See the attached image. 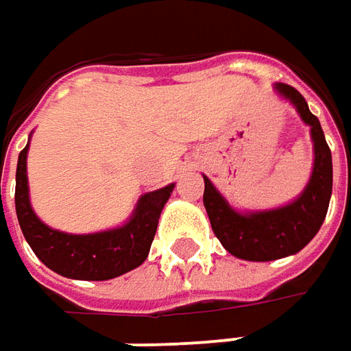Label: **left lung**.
I'll use <instances>...</instances> for the list:
<instances>
[{"mask_svg": "<svg viewBox=\"0 0 351 351\" xmlns=\"http://www.w3.org/2000/svg\"><path fill=\"white\" fill-rule=\"evenodd\" d=\"M275 92L290 101L309 126L313 142V171L306 188L286 206L263 211H238L215 184L204 176V206L209 223L228 254L245 261H275L304 250L319 232L332 194V156L321 123L295 88L276 82Z\"/></svg>", "mask_w": 351, "mask_h": 351, "instance_id": "left-lung-1", "label": "left lung"}]
</instances>
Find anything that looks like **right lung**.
Returning <instances> with one entry per match:
<instances>
[{
	"instance_id": "right-lung-1",
	"label": "right lung",
	"mask_w": 351,
	"mask_h": 351,
	"mask_svg": "<svg viewBox=\"0 0 351 351\" xmlns=\"http://www.w3.org/2000/svg\"><path fill=\"white\" fill-rule=\"evenodd\" d=\"M26 156L28 144L16 163V219L26 242L45 267L75 280H109L144 263L175 184L140 195L125 225L90 234H69L45 225L30 206Z\"/></svg>"
}]
</instances>
